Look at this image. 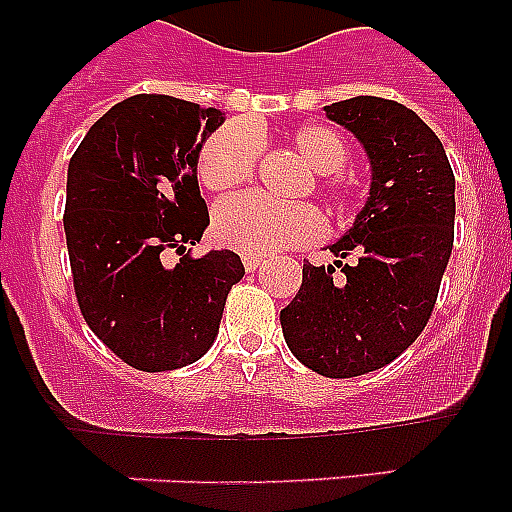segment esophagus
Instances as JSON below:
<instances>
[{
    "label": "esophagus",
    "mask_w": 512,
    "mask_h": 512,
    "mask_svg": "<svg viewBox=\"0 0 512 512\" xmlns=\"http://www.w3.org/2000/svg\"><path fill=\"white\" fill-rule=\"evenodd\" d=\"M243 266H246V271H256L264 266V259L261 256H256V253H243Z\"/></svg>",
    "instance_id": "1"
}]
</instances>
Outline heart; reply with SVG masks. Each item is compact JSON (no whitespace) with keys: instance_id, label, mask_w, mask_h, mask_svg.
Here are the masks:
<instances>
[{"instance_id":"heart-1","label":"heart","mask_w":512,"mask_h":512,"mask_svg":"<svg viewBox=\"0 0 512 512\" xmlns=\"http://www.w3.org/2000/svg\"><path fill=\"white\" fill-rule=\"evenodd\" d=\"M287 143L312 171H318V189L330 205L338 210L361 205L366 182L354 171L343 169L351 146L341 130L323 122H307L287 135ZM259 156L261 140L256 128L248 122H228L205 140L197 158V176L210 192H230L251 179ZM212 233L223 246L264 256L318 241L323 217L310 205H277L259 194H243L215 207Z\"/></svg>"}]
</instances>
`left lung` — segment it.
I'll list each match as a JSON object with an SVG mask.
<instances>
[{
	"mask_svg": "<svg viewBox=\"0 0 512 512\" xmlns=\"http://www.w3.org/2000/svg\"><path fill=\"white\" fill-rule=\"evenodd\" d=\"M372 161V192L330 251L351 266L302 264V287L282 310L297 361L333 379L382 369L423 333L454 248V171L441 140L395 99L354 97L325 107ZM342 274L336 275L335 269Z\"/></svg>",
	"mask_w": 512,
	"mask_h": 512,
	"instance_id": "obj_1",
	"label": "left lung"
}]
</instances>
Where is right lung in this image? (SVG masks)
Here are the masks:
<instances>
[{
    "label": "right lung",
    "instance_id": "right-lung-1",
    "mask_svg": "<svg viewBox=\"0 0 512 512\" xmlns=\"http://www.w3.org/2000/svg\"><path fill=\"white\" fill-rule=\"evenodd\" d=\"M212 107L138 94L94 122L69 161L63 230L79 310L94 336L140 372H169L212 346L241 256H192L210 223L197 184ZM180 259L168 261V253Z\"/></svg>",
    "mask_w": 512,
    "mask_h": 512
}]
</instances>
